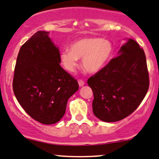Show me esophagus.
Instances as JSON below:
<instances>
[{
    "label": "esophagus",
    "mask_w": 159,
    "mask_h": 159,
    "mask_svg": "<svg viewBox=\"0 0 159 159\" xmlns=\"http://www.w3.org/2000/svg\"><path fill=\"white\" fill-rule=\"evenodd\" d=\"M78 83H79V86L80 87H82L84 84V82L83 81V80H80L79 81H78Z\"/></svg>",
    "instance_id": "obj_1"
}]
</instances>
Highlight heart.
<instances>
[{"label":"heart","mask_w":159,"mask_h":159,"mask_svg":"<svg viewBox=\"0 0 159 159\" xmlns=\"http://www.w3.org/2000/svg\"><path fill=\"white\" fill-rule=\"evenodd\" d=\"M114 52V45L109 40L84 38L71 43L70 49H63L60 53V60L67 71L74 72L78 65V59L82 58L83 68L90 73H97L108 64Z\"/></svg>","instance_id":"obj_1"}]
</instances>
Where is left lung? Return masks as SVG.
<instances>
[{"mask_svg": "<svg viewBox=\"0 0 159 159\" xmlns=\"http://www.w3.org/2000/svg\"><path fill=\"white\" fill-rule=\"evenodd\" d=\"M94 99L93 111L106 122H114L132 114L144 99L149 76L144 51L128 39L119 56L88 80Z\"/></svg>", "mask_w": 159, "mask_h": 159, "instance_id": "8db88e82", "label": "left lung"}]
</instances>
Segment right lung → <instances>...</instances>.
Segmentation results:
<instances>
[{
  "instance_id": "right-lung-1",
  "label": "right lung",
  "mask_w": 159,
  "mask_h": 159,
  "mask_svg": "<svg viewBox=\"0 0 159 159\" xmlns=\"http://www.w3.org/2000/svg\"><path fill=\"white\" fill-rule=\"evenodd\" d=\"M38 31L19 50L13 90L34 120L53 125L64 116L67 101L79 89L75 78L60 66V53L48 36Z\"/></svg>"
}]
</instances>
